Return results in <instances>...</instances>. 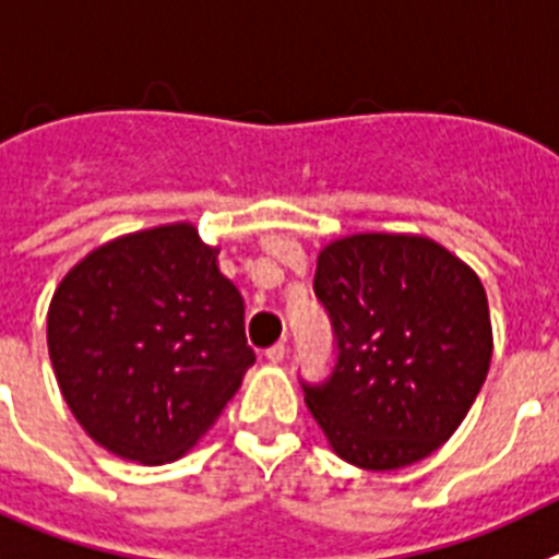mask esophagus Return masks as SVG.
<instances>
[{
  "instance_id": "1",
  "label": "esophagus",
  "mask_w": 559,
  "mask_h": 559,
  "mask_svg": "<svg viewBox=\"0 0 559 559\" xmlns=\"http://www.w3.org/2000/svg\"><path fill=\"white\" fill-rule=\"evenodd\" d=\"M264 357H266V360H270V362H281V360H284V357H286V346H284V343H275V346L266 348Z\"/></svg>"
}]
</instances>
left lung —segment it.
<instances>
[{"instance_id": "8db88e82", "label": "left lung", "mask_w": 559, "mask_h": 559, "mask_svg": "<svg viewBox=\"0 0 559 559\" xmlns=\"http://www.w3.org/2000/svg\"><path fill=\"white\" fill-rule=\"evenodd\" d=\"M314 295L337 360L304 394L334 453L382 473L439 450L492 360L481 278L425 236L357 233L320 250Z\"/></svg>"}]
</instances>
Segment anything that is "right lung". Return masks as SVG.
I'll list each match as a JSON object with an SVG mask.
<instances>
[{
	"instance_id": "add662e5",
	"label": "right lung",
	"mask_w": 559,
	"mask_h": 559,
	"mask_svg": "<svg viewBox=\"0 0 559 559\" xmlns=\"http://www.w3.org/2000/svg\"><path fill=\"white\" fill-rule=\"evenodd\" d=\"M191 222L106 241L61 278L47 348L78 425L109 453L168 464L255 362L245 300Z\"/></svg>"
}]
</instances>
